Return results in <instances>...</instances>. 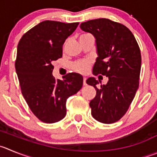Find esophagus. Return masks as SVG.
Returning <instances> with one entry per match:
<instances>
[{
	"label": "esophagus",
	"instance_id": "1",
	"mask_svg": "<svg viewBox=\"0 0 157 157\" xmlns=\"http://www.w3.org/2000/svg\"><path fill=\"white\" fill-rule=\"evenodd\" d=\"M86 80H87V78L86 77H83V85L85 86L87 83H86Z\"/></svg>",
	"mask_w": 157,
	"mask_h": 157
}]
</instances>
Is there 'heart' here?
Wrapping results in <instances>:
<instances>
[{
  "label": "heart",
  "mask_w": 157,
  "mask_h": 157,
  "mask_svg": "<svg viewBox=\"0 0 157 157\" xmlns=\"http://www.w3.org/2000/svg\"><path fill=\"white\" fill-rule=\"evenodd\" d=\"M87 36H90L89 34H83L80 36V39L83 37H86ZM90 67V63L87 60H81L78 62L74 63L72 65V68L74 69L76 72L80 73V74H86L89 70Z\"/></svg>",
  "instance_id": "heart-1"
}]
</instances>
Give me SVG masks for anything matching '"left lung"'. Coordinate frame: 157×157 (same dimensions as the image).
Wrapping results in <instances>:
<instances>
[{"instance_id":"obj_1","label":"left lung","mask_w":157,"mask_h":157,"mask_svg":"<svg viewBox=\"0 0 157 157\" xmlns=\"http://www.w3.org/2000/svg\"><path fill=\"white\" fill-rule=\"evenodd\" d=\"M80 27L96 39L98 56L93 74L108 77V83L99 88L94 77L87 80V84L97 90L90 102L91 115L100 122L114 123L126 113L138 90L141 70L140 47L126 26L109 19L90 20L81 23Z\"/></svg>"}]
</instances>
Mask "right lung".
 I'll list each match as a JSON object with an SVG mask.
<instances>
[{
  "label": "right lung",
  "mask_w": 157,
  "mask_h": 157,
  "mask_svg": "<svg viewBox=\"0 0 157 157\" xmlns=\"http://www.w3.org/2000/svg\"><path fill=\"white\" fill-rule=\"evenodd\" d=\"M78 22L44 21L23 35L17 45L15 70L21 93L40 121L54 123L67 114L69 97L83 86V77L70 73L63 80L52 76V62L63 56V45Z\"/></svg>",
  "instance_id": "obj_1"
}]
</instances>
